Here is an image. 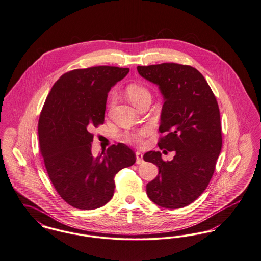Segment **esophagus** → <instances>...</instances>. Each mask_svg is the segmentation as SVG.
Masks as SVG:
<instances>
[{
  "label": "esophagus",
  "instance_id": "34e87169",
  "mask_svg": "<svg viewBox=\"0 0 261 261\" xmlns=\"http://www.w3.org/2000/svg\"><path fill=\"white\" fill-rule=\"evenodd\" d=\"M143 163V155L140 152H136V164H141Z\"/></svg>",
  "mask_w": 261,
  "mask_h": 261
}]
</instances>
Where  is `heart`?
Returning <instances> with one entry per match:
<instances>
[{
  "instance_id": "b5f03b06",
  "label": "heart",
  "mask_w": 261,
  "mask_h": 261,
  "mask_svg": "<svg viewBox=\"0 0 261 261\" xmlns=\"http://www.w3.org/2000/svg\"><path fill=\"white\" fill-rule=\"evenodd\" d=\"M127 96L129 98V100L131 101L133 104L136 101L139 100L142 97L146 96V95H150L149 91L138 84H131L127 87ZM150 133V128L149 127H143L137 131H133V132H128L125 134L124 139L126 142L129 143H134V144H141L143 137H145L146 135H148Z\"/></svg>"
}]
</instances>
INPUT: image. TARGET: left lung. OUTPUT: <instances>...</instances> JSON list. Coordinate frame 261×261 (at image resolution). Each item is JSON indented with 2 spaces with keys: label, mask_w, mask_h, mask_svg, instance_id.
Listing matches in <instances>:
<instances>
[{
  "label": "left lung",
  "mask_w": 261,
  "mask_h": 261,
  "mask_svg": "<svg viewBox=\"0 0 261 261\" xmlns=\"http://www.w3.org/2000/svg\"><path fill=\"white\" fill-rule=\"evenodd\" d=\"M141 76L159 86L164 97L159 131L166 133L160 149L175 151L172 161L149 151L144 160L159 174L147 184L149 199L166 208H180L196 201L215 172L221 153L220 109L201 72L178 63L137 66ZM165 151V150H164Z\"/></svg>",
  "instance_id": "8db88e82"
}]
</instances>
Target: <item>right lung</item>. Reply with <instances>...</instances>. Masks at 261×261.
Returning <instances> with one entry per match:
<instances>
[{
    "instance_id": "right-lung-1",
    "label": "right lung",
    "mask_w": 261,
    "mask_h": 261,
    "mask_svg": "<svg viewBox=\"0 0 261 261\" xmlns=\"http://www.w3.org/2000/svg\"><path fill=\"white\" fill-rule=\"evenodd\" d=\"M129 68L94 66L62 74L48 93L39 120L40 153L55 189L68 204L94 210L110 201L114 177L132 166L135 153L112 145L93 157L91 130L104 123L107 95Z\"/></svg>"
}]
</instances>
